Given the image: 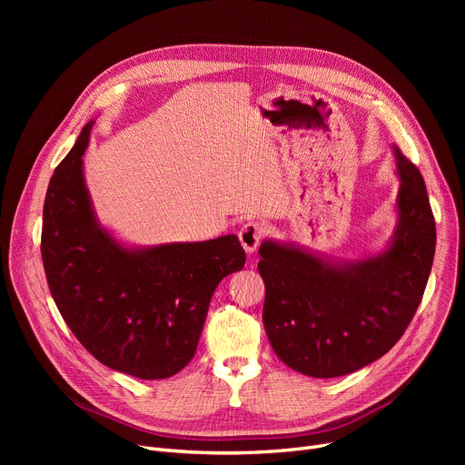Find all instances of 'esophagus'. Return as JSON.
I'll use <instances>...</instances> for the list:
<instances>
[{
    "instance_id": "obj_1",
    "label": "esophagus",
    "mask_w": 465,
    "mask_h": 465,
    "mask_svg": "<svg viewBox=\"0 0 465 465\" xmlns=\"http://www.w3.org/2000/svg\"><path fill=\"white\" fill-rule=\"evenodd\" d=\"M262 237H263V228L258 223H247L239 232V241L247 254L256 252L258 245L262 242Z\"/></svg>"
}]
</instances>
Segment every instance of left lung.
<instances>
[{
    "instance_id": "8db88e82",
    "label": "left lung",
    "mask_w": 465,
    "mask_h": 465,
    "mask_svg": "<svg viewBox=\"0 0 465 465\" xmlns=\"http://www.w3.org/2000/svg\"><path fill=\"white\" fill-rule=\"evenodd\" d=\"M400 224L382 254L333 265L263 241V328L275 354L303 375L341 377L392 349L417 312L435 254V218L419 167L394 146Z\"/></svg>"
}]
</instances>
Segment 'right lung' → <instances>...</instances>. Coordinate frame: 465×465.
Here are the masks:
<instances>
[{
    "mask_svg": "<svg viewBox=\"0 0 465 465\" xmlns=\"http://www.w3.org/2000/svg\"><path fill=\"white\" fill-rule=\"evenodd\" d=\"M94 122L54 169L43 207L41 256L53 300L81 345L107 368L167 379L193 358L214 288L242 270L237 235L120 247L97 226L83 179Z\"/></svg>",
    "mask_w": 465,
    "mask_h": 465,
    "instance_id": "right-lung-1",
    "label": "right lung"
}]
</instances>
